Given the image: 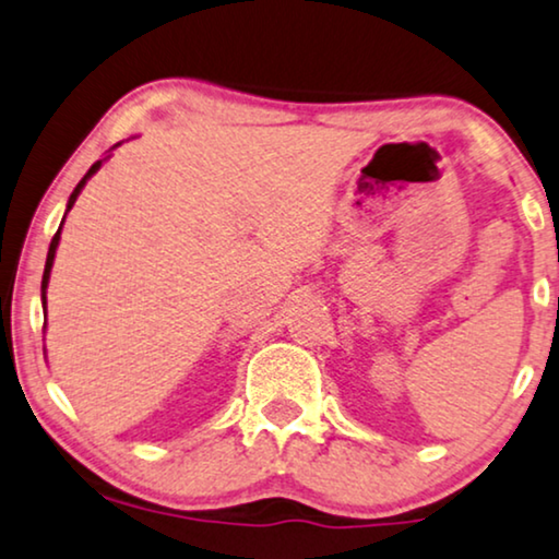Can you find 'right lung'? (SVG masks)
<instances>
[{"instance_id":"add662e5","label":"right lung","mask_w":559,"mask_h":559,"mask_svg":"<svg viewBox=\"0 0 559 559\" xmlns=\"http://www.w3.org/2000/svg\"><path fill=\"white\" fill-rule=\"evenodd\" d=\"M99 166H102V160H96L92 168H88V174L81 178L79 181V186L76 189H73V193H71V199H69V206H66V212H71V206H73V202H76V197L81 193V189H84L86 186V181L88 178H92L96 170H99ZM61 227H63V222H61ZM61 227H58V233L53 235V240H50V248H48V260H46V271H43V304H46V288H48V278H50V267H53V258H56V248H58V240H61Z\"/></svg>"}]
</instances>
